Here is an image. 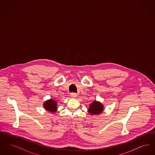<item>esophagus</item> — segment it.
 I'll use <instances>...</instances> for the list:
<instances>
[{
	"mask_svg": "<svg viewBox=\"0 0 155 155\" xmlns=\"http://www.w3.org/2000/svg\"><path fill=\"white\" fill-rule=\"evenodd\" d=\"M70 96H71V97H73V98H75V97H77V94H75V93H71V95H70Z\"/></svg>",
	"mask_w": 155,
	"mask_h": 155,
	"instance_id": "esophagus-1",
	"label": "esophagus"
}]
</instances>
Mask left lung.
Returning <instances> with one entry per match:
<instances>
[{"label":"left lung","mask_w":155,"mask_h":155,"mask_svg":"<svg viewBox=\"0 0 155 155\" xmlns=\"http://www.w3.org/2000/svg\"><path fill=\"white\" fill-rule=\"evenodd\" d=\"M104 106L100 102L94 101L89 105L88 112L91 115H99L103 112Z\"/></svg>","instance_id":"1"}]
</instances>
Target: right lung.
<instances>
[{"label": "right lung", "mask_w": 155, "mask_h": 155, "mask_svg": "<svg viewBox=\"0 0 155 155\" xmlns=\"http://www.w3.org/2000/svg\"><path fill=\"white\" fill-rule=\"evenodd\" d=\"M43 105L45 109L48 111L55 113L58 110L57 102L53 100V99H50L49 100L46 101L43 104Z\"/></svg>", "instance_id": "1"}]
</instances>
